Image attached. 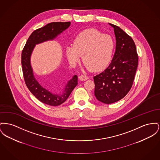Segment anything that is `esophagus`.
Masks as SVG:
<instances>
[{
  "instance_id": "34e87169",
  "label": "esophagus",
  "mask_w": 160,
  "mask_h": 160,
  "mask_svg": "<svg viewBox=\"0 0 160 160\" xmlns=\"http://www.w3.org/2000/svg\"><path fill=\"white\" fill-rule=\"evenodd\" d=\"M79 79L81 81H85L88 79V77L87 76L84 75H81L79 76Z\"/></svg>"
}]
</instances>
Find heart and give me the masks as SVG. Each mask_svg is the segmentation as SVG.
Wrapping results in <instances>:
<instances>
[{
    "label": "heart",
    "mask_w": 160,
    "mask_h": 160,
    "mask_svg": "<svg viewBox=\"0 0 160 160\" xmlns=\"http://www.w3.org/2000/svg\"><path fill=\"white\" fill-rule=\"evenodd\" d=\"M114 48L115 42L110 35L103 34L95 29H88L75 37L73 45L66 47V56L73 66L82 56L86 69L100 71L110 63Z\"/></svg>",
    "instance_id": "b5f03b06"
}]
</instances>
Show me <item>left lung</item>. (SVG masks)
<instances>
[{
	"label": "left lung",
	"mask_w": 160,
	"mask_h": 160,
	"mask_svg": "<svg viewBox=\"0 0 160 160\" xmlns=\"http://www.w3.org/2000/svg\"><path fill=\"white\" fill-rule=\"evenodd\" d=\"M109 24L113 28L115 51L109 66L94 77L95 96L98 101L105 104L117 102L129 92L138 62L132 38L120 27Z\"/></svg>",
	"instance_id": "left-lung-1"
}]
</instances>
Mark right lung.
I'll return each mask as SVG.
<instances>
[{
	"label": "right lung",
	"mask_w": 160,
	"mask_h": 160,
	"mask_svg": "<svg viewBox=\"0 0 160 160\" xmlns=\"http://www.w3.org/2000/svg\"><path fill=\"white\" fill-rule=\"evenodd\" d=\"M70 25V22H51L35 30L29 37L22 52V71L27 88L39 101L52 106H58L66 101L78 84V77L77 75H74L68 82L62 94H52L40 85L35 78L31 65V56L36 45L55 39Z\"/></svg>",
	"instance_id": "obj_1"
}]
</instances>
